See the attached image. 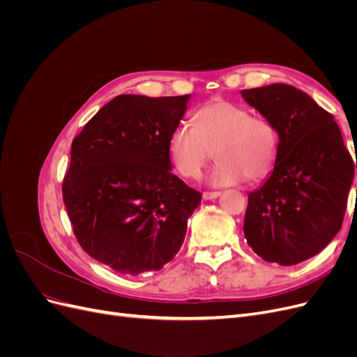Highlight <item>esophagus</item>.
<instances>
[{
  "label": "esophagus",
  "instance_id": "1",
  "mask_svg": "<svg viewBox=\"0 0 357 357\" xmlns=\"http://www.w3.org/2000/svg\"><path fill=\"white\" fill-rule=\"evenodd\" d=\"M220 195H222V192H204V193H202V198H204L205 201H208V199L219 198Z\"/></svg>",
  "mask_w": 357,
  "mask_h": 357
}]
</instances>
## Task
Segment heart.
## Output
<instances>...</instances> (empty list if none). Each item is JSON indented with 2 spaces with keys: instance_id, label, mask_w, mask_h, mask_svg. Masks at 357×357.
Instances as JSON below:
<instances>
[{
  "instance_id": "heart-1",
  "label": "heart",
  "mask_w": 357,
  "mask_h": 357,
  "mask_svg": "<svg viewBox=\"0 0 357 357\" xmlns=\"http://www.w3.org/2000/svg\"><path fill=\"white\" fill-rule=\"evenodd\" d=\"M195 126L178 123L168 138L172 167L185 178H197L215 147V165L207 181L231 186L262 180L273 171L278 156V132L265 117L250 116L244 105L213 100L193 114Z\"/></svg>"
}]
</instances>
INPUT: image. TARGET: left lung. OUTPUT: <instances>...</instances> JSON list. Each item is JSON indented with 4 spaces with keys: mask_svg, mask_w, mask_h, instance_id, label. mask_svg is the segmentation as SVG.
<instances>
[{
    "mask_svg": "<svg viewBox=\"0 0 357 357\" xmlns=\"http://www.w3.org/2000/svg\"><path fill=\"white\" fill-rule=\"evenodd\" d=\"M241 96L278 132L271 174L248 193L244 236L264 261L296 265L320 253L338 234L354 160L333 116L305 92L274 83L244 89Z\"/></svg>",
    "mask_w": 357,
    "mask_h": 357,
    "instance_id": "obj_1",
    "label": "left lung"
}]
</instances>
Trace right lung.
Here are the masks:
<instances>
[{
    "mask_svg": "<svg viewBox=\"0 0 357 357\" xmlns=\"http://www.w3.org/2000/svg\"><path fill=\"white\" fill-rule=\"evenodd\" d=\"M190 95H119L73 139L62 197L83 250L113 271H159L185 241L201 193L172 174L168 138Z\"/></svg>",
    "mask_w": 357,
    "mask_h": 357,
    "instance_id": "obj_1",
    "label": "right lung"
}]
</instances>
